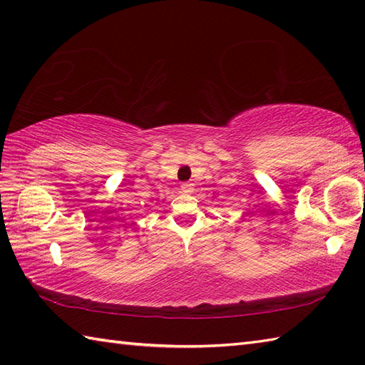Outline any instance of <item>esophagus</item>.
<instances>
[{
    "label": "esophagus",
    "instance_id": "1",
    "mask_svg": "<svg viewBox=\"0 0 365 365\" xmlns=\"http://www.w3.org/2000/svg\"><path fill=\"white\" fill-rule=\"evenodd\" d=\"M180 188H182V191H183V192H192V183H190V182H183Z\"/></svg>",
    "mask_w": 365,
    "mask_h": 365
}]
</instances>
